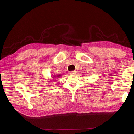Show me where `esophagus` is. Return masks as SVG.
Segmentation results:
<instances>
[{
	"instance_id": "esophagus-1",
	"label": "esophagus",
	"mask_w": 134,
	"mask_h": 134,
	"mask_svg": "<svg viewBox=\"0 0 134 134\" xmlns=\"http://www.w3.org/2000/svg\"><path fill=\"white\" fill-rule=\"evenodd\" d=\"M76 73V71H71L69 72V74H75Z\"/></svg>"
}]
</instances>
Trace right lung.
I'll return each instance as SVG.
<instances>
[{
    "label": "right lung",
    "instance_id": "right-lung-1",
    "mask_svg": "<svg viewBox=\"0 0 134 134\" xmlns=\"http://www.w3.org/2000/svg\"><path fill=\"white\" fill-rule=\"evenodd\" d=\"M61 76V75L60 74H59V75H54L53 76H52V78H60V77Z\"/></svg>",
    "mask_w": 134,
    "mask_h": 134
}]
</instances>
